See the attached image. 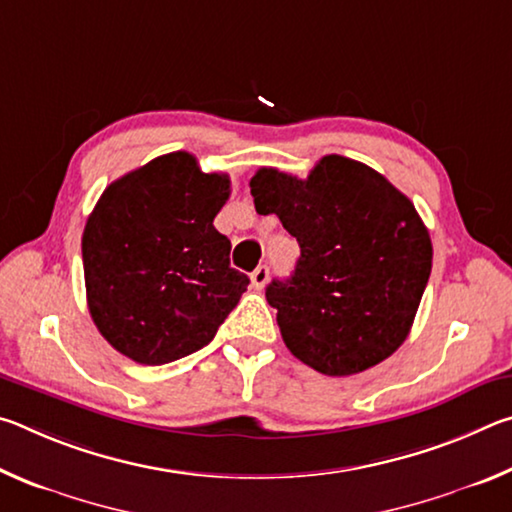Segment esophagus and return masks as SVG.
I'll list each match as a JSON object with an SVG mask.
<instances>
[{
	"instance_id": "obj_1",
	"label": "esophagus",
	"mask_w": 512,
	"mask_h": 512,
	"mask_svg": "<svg viewBox=\"0 0 512 512\" xmlns=\"http://www.w3.org/2000/svg\"><path fill=\"white\" fill-rule=\"evenodd\" d=\"M268 275H271V268H268L266 264L257 266L255 271H253V275H250V282H253V289L262 291V289L266 287V282H268Z\"/></svg>"
}]
</instances>
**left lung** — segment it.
Returning a JSON list of instances; mask_svg holds the SVG:
<instances>
[{"label": "left lung", "mask_w": 512, "mask_h": 512, "mask_svg": "<svg viewBox=\"0 0 512 512\" xmlns=\"http://www.w3.org/2000/svg\"><path fill=\"white\" fill-rule=\"evenodd\" d=\"M250 194L300 244L296 271L266 287L293 357L329 377L391 357L411 332L433 257L409 198L343 155H325L305 180L262 167Z\"/></svg>", "instance_id": "1"}]
</instances>
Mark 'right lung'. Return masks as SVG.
<instances>
[{
  "label": "right lung",
  "mask_w": 512,
  "mask_h": 512,
  "mask_svg": "<svg viewBox=\"0 0 512 512\" xmlns=\"http://www.w3.org/2000/svg\"><path fill=\"white\" fill-rule=\"evenodd\" d=\"M230 196L225 173L192 153L160 155L106 187L83 230V271L94 325L144 366L201 350L248 287L214 228Z\"/></svg>",
  "instance_id": "right-lung-1"
}]
</instances>
